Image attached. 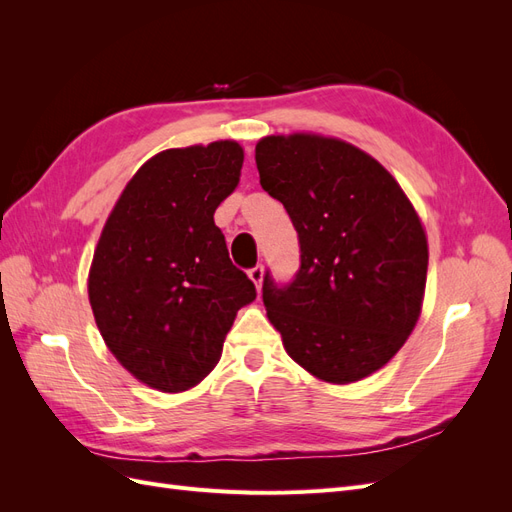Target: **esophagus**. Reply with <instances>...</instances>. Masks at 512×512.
Wrapping results in <instances>:
<instances>
[{
  "label": "esophagus",
  "mask_w": 512,
  "mask_h": 512,
  "mask_svg": "<svg viewBox=\"0 0 512 512\" xmlns=\"http://www.w3.org/2000/svg\"><path fill=\"white\" fill-rule=\"evenodd\" d=\"M250 280L254 282L256 290L260 292V290H262V280H265V267H262V265H256L254 269H250Z\"/></svg>",
  "instance_id": "esophagus-1"
}]
</instances>
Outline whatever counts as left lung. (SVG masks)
Listing matches in <instances>:
<instances>
[{"instance_id":"left-lung-1","label":"left lung","mask_w":512,"mask_h":512,"mask_svg":"<svg viewBox=\"0 0 512 512\" xmlns=\"http://www.w3.org/2000/svg\"><path fill=\"white\" fill-rule=\"evenodd\" d=\"M262 190L299 232L290 286L262 284L282 344L320 382L350 384L389 363L421 316L429 247L397 179L367 151L314 132L256 143Z\"/></svg>"}]
</instances>
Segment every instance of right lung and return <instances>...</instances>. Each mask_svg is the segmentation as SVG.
Wrapping results in <instances>:
<instances>
[{
	"label": "right lung",
	"mask_w": 512,
	"mask_h": 512,
	"mask_svg": "<svg viewBox=\"0 0 512 512\" xmlns=\"http://www.w3.org/2000/svg\"><path fill=\"white\" fill-rule=\"evenodd\" d=\"M241 168L237 141L160 151L108 213L87 277L91 312L106 348L149 389L205 380L237 312L256 299L213 222Z\"/></svg>",
	"instance_id": "add662e5"
}]
</instances>
